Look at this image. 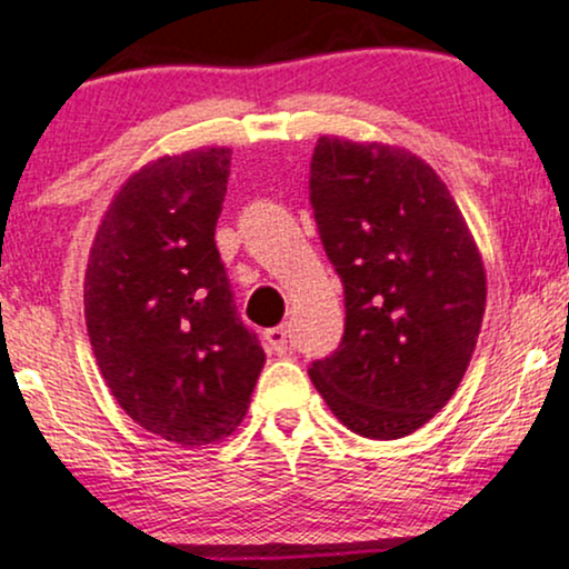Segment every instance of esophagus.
Listing matches in <instances>:
<instances>
[{
  "mask_svg": "<svg viewBox=\"0 0 569 569\" xmlns=\"http://www.w3.org/2000/svg\"><path fill=\"white\" fill-rule=\"evenodd\" d=\"M267 348L272 352H278V356H286V352L291 350V337H289V329L286 326H276V329H267Z\"/></svg>",
  "mask_w": 569,
  "mask_h": 569,
  "instance_id": "1",
  "label": "esophagus"
}]
</instances>
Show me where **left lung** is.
Masks as SVG:
<instances>
[{"mask_svg": "<svg viewBox=\"0 0 569 569\" xmlns=\"http://www.w3.org/2000/svg\"><path fill=\"white\" fill-rule=\"evenodd\" d=\"M310 202L345 286V337L310 380L352 433H415L455 396L479 339L473 234L439 173L390 143L321 136Z\"/></svg>", "mask_w": 569, "mask_h": 569, "instance_id": "obj_1", "label": "left lung"}]
</instances>
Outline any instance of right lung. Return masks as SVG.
Instances as JSON below:
<instances>
[{
  "instance_id": "right-lung-1",
  "label": "right lung",
  "mask_w": 569,
  "mask_h": 569,
  "mask_svg": "<svg viewBox=\"0 0 569 569\" xmlns=\"http://www.w3.org/2000/svg\"><path fill=\"white\" fill-rule=\"evenodd\" d=\"M230 149L166 154L109 202L84 270L93 356L126 415L181 447L243 422L264 367L219 259Z\"/></svg>"
}]
</instances>
